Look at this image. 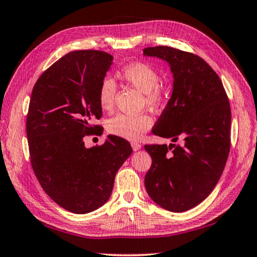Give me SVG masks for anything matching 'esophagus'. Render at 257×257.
Returning <instances> with one entry per match:
<instances>
[{"label":"esophagus","instance_id":"34e87169","mask_svg":"<svg viewBox=\"0 0 257 257\" xmlns=\"http://www.w3.org/2000/svg\"><path fill=\"white\" fill-rule=\"evenodd\" d=\"M131 147H132L134 151H138V150L141 149V144L138 143V142H132V143H131Z\"/></svg>","mask_w":257,"mask_h":257}]
</instances>
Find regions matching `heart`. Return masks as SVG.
<instances>
[{
	"mask_svg": "<svg viewBox=\"0 0 257 257\" xmlns=\"http://www.w3.org/2000/svg\"><path fill=\"white\" fill-rule=\"evenodd\" d=\"M119 77L125 83L143 93L144 104L151 110H160L166 106L169 97L168 90L166 86L160 83V74L151 65L147 62H132L120 69ZM115 96V81L109 77H105L101 79L98 88L100 107L105 110L112 109ZM152 125L153 119L148 114H117L107 122V131L118 138L135 141L141 139Z\"/></svg>",
	"mask_w": 257,
	"mask_h": 257,
	"instance_id": "heart-1",
	"label": "heart"
}]
</instances>
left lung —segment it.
Segmentation results:
<instances>
[{
    "label": "left lung",
    "mask_w": 257,
    "mask_h": 257,
    "mask_svg": "<svg viewBox=\"0 0 257 257\" xmlns=\"http://www.w3.org/2000/svg\"><path fill=\"white\" fill-rule=\"evenodd\" d=\"M145 56L166 60L173 74L170 100L153 134L183 140L181 145L147 144L152 158L144 183L151 199L181 212L214 190L230 150L231 112L219 76L199 56L167 46L149 47Z\"/></svg>",
    "instance_id": "left-lung-1"
}]
</instances>
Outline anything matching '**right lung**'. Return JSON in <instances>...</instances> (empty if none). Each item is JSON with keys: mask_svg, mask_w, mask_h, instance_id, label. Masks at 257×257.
<instances>
[{"mask_svg": "<svg viewBox=\"0 0 257 257\" xmlns=\"http://www.w3.org/2000/svg\"><path fill=\"white\" fill-rule=\"evenodd\" d=\"M112 60L99 50L69 52L43 71L32 89L27 115L31 167L47 195L75 214L108 200L116 172L132 153L116 135L90 149L84 142L100 131L93 124L101 117L98 88Z\"/></svg>", "mask_w": 257, "mask_h": 257, "instance_id": "obj_1", "label": "right lung"}]
</instances>
